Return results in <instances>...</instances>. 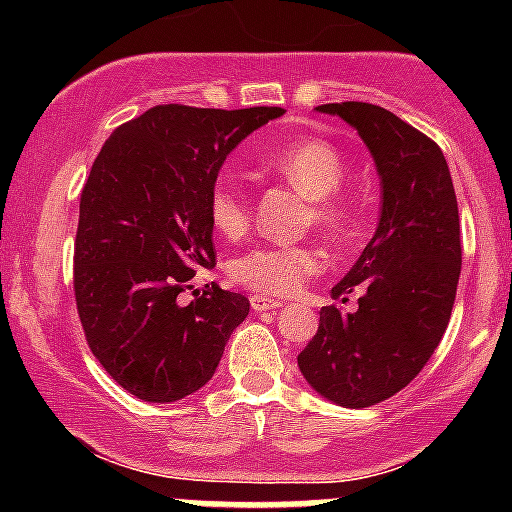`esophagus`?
<instances>
[{
	"label": "esophagus",
	"mask_w": 512,
	"mask_h": 512,
	"mask_svg": "<svg viewBox=\"0 0 512 512\" xmlns=\"http://www.w3.org/2000/svg\"><path fill=\"white\" fill-rule=\"evenodd\" d=\"M250 304H252V309H255V312H272V309L282 307V299L265 297V294H252Z\"/></svg>",
	"instance_id": "esophagus-1"
}]
</instances>
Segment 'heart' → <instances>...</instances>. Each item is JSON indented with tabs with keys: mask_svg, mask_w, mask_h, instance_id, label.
Here are the masks:
<instances>
[{
	"mask_svg": "<svg viewBox=\"0 0 512 512\" xmlns=\"http://www.w3.org/2000/svg\"><path fill=\"white\" fill-rule=\"evenodd\" d=\"M255 165L297 185L309 195V223L329 235L347 240L356 230V208L339 190L347 163L337 146L317 136H297L260 153ZM208 218L225 240H237L250 230L252 203L242 183L232 175H218L208 193ZM327 255L314 242H265L242 252L227 272L235 285L262 294H292L324 270Z\"/></svg>",
	"mask_w": 512,
	"mask_h": 512,
	"instance_id": "obj_1",
	"label": "heart"
}]
</instances>
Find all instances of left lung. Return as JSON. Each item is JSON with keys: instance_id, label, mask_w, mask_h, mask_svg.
I'll return each mask as SVG.
<instances>
[{"instance_id": "left-lung-1", "label": "left lung", "mask_w": 512, "mask_h": 512, "mask_svg": "<svg viewBox=\"0 0 512 512\" xmlns=\"http://www.w3.org/2000/svg\"><path fill=\"white\" fill-rule=\"evenodd\" d=\"M352 123L381 175V220L332 289L319 329L297 356L304 379L347 409L389 399L416 379L441 342L461 275V220L448 163L433 138L364 101L317 106Z\"/></svg>"}]
</instances>
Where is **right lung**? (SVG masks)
Masks as SVG:
<instances>
[{
    "label": "right lung",
    "mask_w": 512,
    "mask_h": 512,
    "mask_svg": "<svg viewBox=\"0 0 512 512\" xmlns=\"http://www.w3.org/2000/svg\"><path fill=\"white\" fill-rule=\"evenodd\" d=\"M280 106L163 103L108 136L81 190L74 294L86 344L128 394L170 404L213 379L250 302L205 285L215 267L208 193L223 160Z\"/></svg>",
    "instance_id": "1"
}]
</instances>
